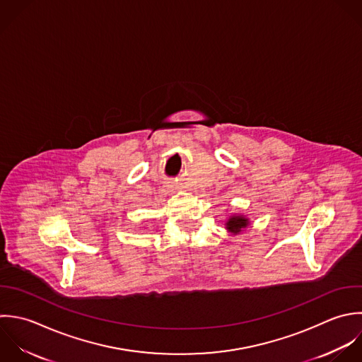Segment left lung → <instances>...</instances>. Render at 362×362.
I'll return each instance as SVG.
<instances>
[{"instance_id":"obj_1","label":"left lung","mask_w":362,"mask_h":362,"mask_svg":"<svg viewBox=\"0 0 362 362\" xmlns=\"http://www.w3.org/2000/svg\"><path fill=\"white\" fill-rule=\"evenodd\" d=\"M250 224L248 218H245L244 216H231L227 223H226V228L230 231V233H240L243 228H245L247 226Z\"/></svg>"}]
</instances>
